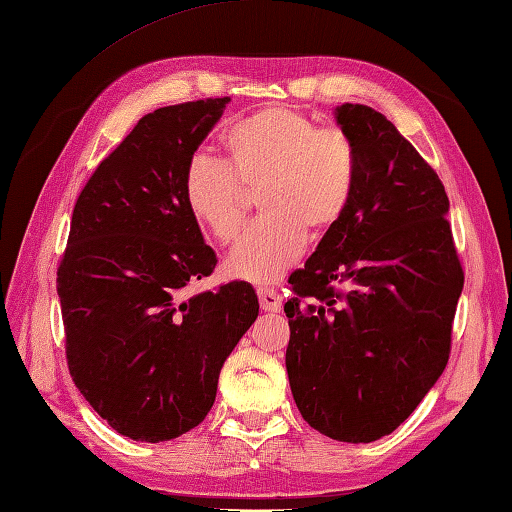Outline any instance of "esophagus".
Here are the masks:
<instances>
[{"label": "esophagus", "mask_w": 512, "mask_h": 512, "mask_svg": "<svg viewBox=\"0 0 512 512\" xmlns=\"http://www.w3.org/2000/svg\"><path fill=\"white\" fill-rule=\"evenodd\" d=\"M257 295H259V303H262V308L266 312H281V295H279V292L270 290V288H259Z\"/></svg>", "instance_id": "34e87169"}]
</instances>
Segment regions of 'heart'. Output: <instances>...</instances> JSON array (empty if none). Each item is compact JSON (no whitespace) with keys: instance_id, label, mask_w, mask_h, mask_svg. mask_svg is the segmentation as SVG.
I'll return each instance as SVG.
<instances>
[{"instance_id":"obj_1","label":"heart","mask_w":512,"mask_h":512,"mask_svg":"<svg viewBox=\"0 0 512 512\" xmlns=\"http://www.w3.org/2000/svg\"><path fill=\"white\" fill-rule=\"evenodd\" d=\"M224 165L195 154L182 176L193 222L220 244L233 242L246 217V193L257 191L262 220L239 239L226 273L268 286L301 257L308 235H330L350 211L358 184V151L339 127H317L286 105L262 107L222 134Z\"/></svg>"}]
</instances>
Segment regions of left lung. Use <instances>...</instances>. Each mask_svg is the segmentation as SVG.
I'll return each instance as SVG.
<instances>
[{
  "instance_id": "8db88e82",
  "label": "left lung",
  "mask_w": 512,
  "mask_h": 512,
  "mask_svg": "<svg viewBox=\"0 0 512 512\" xmlns=\"http://www.w3.org/2000/svg\"><path fill=\"white\" fill-rule=\"evenodd\" d=\"M334 118L358 151L356 195L288 279L286 369L303 420L358 444L389 436L436 385L464 273L438 173L372 107Z\"/></svg>"
}]
</instances>
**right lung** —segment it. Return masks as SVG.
<instances>
[{"mask_svg": "<svg viewBox=\"0 0 512 512\" xmlns=\"http://www.w3.org/2000/svg\"><path fill=\"white\" fill-rule=\"evenodd\" d=\"M228 101L169 105L140 118L74 204L57 270L65 356L92 409L136 442L198 427L226 356L259 312L246 281L184 292L217 264L184 206V167Z\"/></svg>", "mask_w": 512, "mask_h": 512, "instance_id": "add662e5", "label": "right lung"}]
</instances>
